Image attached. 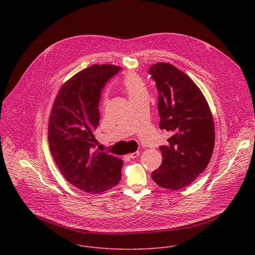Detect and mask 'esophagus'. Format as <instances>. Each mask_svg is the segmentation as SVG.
<instances>
[{"mask_svg": "<svg viewBox=\"0 0 255 255\" xmlns=\"http://www.w3.org/2000/svg\"><path fill=\"white\" fill-rule=\"evenodd\" d=\"M138 155H139V152H138V151H136V152H133V153L129 154V155H128V157H129V158H131V159H134V158H136Z\"/></svg>", "mask_w": 255, "mask_h": 255, "instance_id": "1", "label": "esophagus"}]
</instances>
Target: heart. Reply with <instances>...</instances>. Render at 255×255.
Here are the masks:
<instances>
[{"label": "heart", "instance_id": "heart-1", "mask_svg": "<svg viewBox=\"0 0 255 255\" xmlns=\"http://www.w3.org/2000/svg\"><path fill=\"white\" fill-rule=\"evenodd\" d=\"M123 88L128 94L129 100L134 102L142 97L148 96L144 80L136 73H128L123 79Z\"/></svg>", "mask_w": 255, "mask_h": 255}]
</instances>
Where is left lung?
I'll list each match as a JSON object with an SVG mask.
<instances>
[{
    "mask_svg": "<svg viewBox=\"0 0 255 255\" xmlns=\"http://www.w3.org/2000/svg\"><path fill=\"white\" fill-rule=\"evenodd\" d=\"M156 82L159 127L172 133L161 146L162 164L151 174L159 186L181 189L207 167L215 145V128L209 105L191 78L169 63L152 65Z\"/></svg>",
    "mask_w": 255,
    "mask_h": 255,
    "instance_id": "obj_1",
    "label": "left lung"
}]
</instances>
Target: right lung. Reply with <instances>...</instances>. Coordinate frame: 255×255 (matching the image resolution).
Segmentation results:
<instances>
[{
    "label": "right lung",
    "mask_w": 255,
    "mask_h": 255,
    "mask_svg": "<svg viewBox=\"0 0 255 255\" xmlns=\"http://www.w3.org/2000/svg\"><path fill=\"white\" fill-rule=\"evenodd\" d=\"M121 69L93 65L74 74L61 87L51 110L48 140L54 161L68 182L88 193L106 191L122 178L123 160L92 150L101 91Z\"/></svg>",
    "instance_id": "right-lung-1"
}]
</instances>
